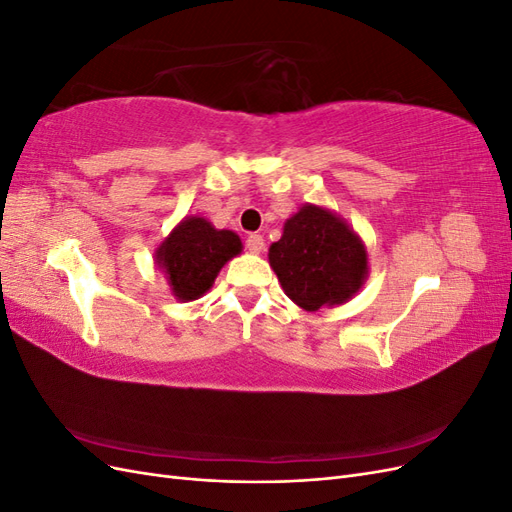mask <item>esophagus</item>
Masks as SVG:
<instances>
[{
	"instance_id": "34e87169",
	"label": "esophagus",
	"mask_w": 512,
	"mask_h": 512,
	"mask_svg": "<svg viewBox=\"0 0 512 512\" xmlns=\"http://www.w3.org/2000/svg\"><path fill=\"white\" fill-rule=\"evenodd\" d=\"M245 245L252 254H260L262 250H265V239H262V235H256V232H252V235H247Z\"/></svg>"
}]
</instances>
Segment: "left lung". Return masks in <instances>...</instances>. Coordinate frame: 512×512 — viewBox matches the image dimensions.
<instances>
[{"mask_svg": "<svg viewBox=\"0 0 512 512\" xmlns=\"http://www.w3.org/2000/svg\"><path fill=\"white\" fill-rule=\"evenodd\" d=\"M269 262L284 292L307 312L348 301L367 273L365 247L354 230L314 205H305L284 224Z\"/></svg>", "mask_w": 512, "mask_h": 512, "instance_id": "8db88e82", "label": "left lung"}]
</instances>
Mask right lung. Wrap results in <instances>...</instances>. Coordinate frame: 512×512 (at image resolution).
<instances>
[{"label": "right lung", "instance_id": "add662e5", "mask_svg": "<svg viewBox=\"0 0 512 512\" xmlns=\"http://www.w3.org/2000/svg\"><path fill=\"white\" fill-rule=\"evenodd\" d=\"M241 252L232 230L213 228L203 218L183 220L160 245L158 260L181 301L203 297L226 262Z\"/></svg>", "mask_w": 512, "mask_h": 512}]
</instances>
